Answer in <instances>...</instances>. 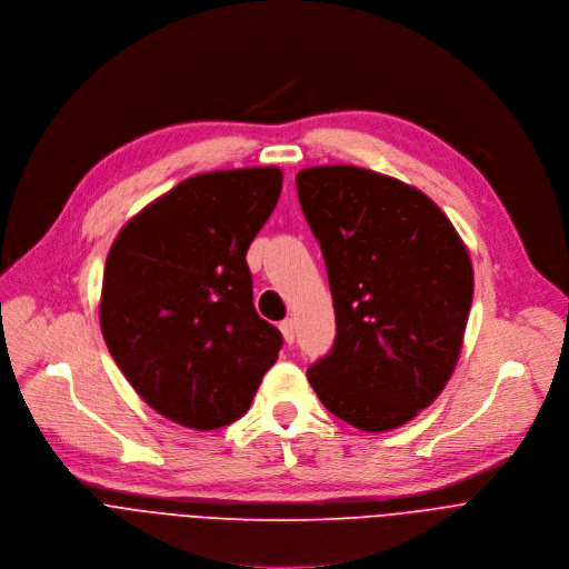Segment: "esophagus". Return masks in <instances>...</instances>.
<instances>
[{
	"instance_id": "34e87169",
	"label": "esophagus",
	"mask_w": 569,
	"mask_h": 569,
	"mask_svg": "<svg viewBox=\"0 0 569 569\" xmlns=\"http://www.w3.org/2000/svg\"><path fill=\"white\" fill-rule=\"evenodd\" d=\"M280 331H282L287 343L291 346L293 340H296V320H293V318H284V320L280 322Z\"/></svg>"
}]
</instances>
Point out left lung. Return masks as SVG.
Returning <instances> with one entry per match:
<instances>
[{
	"label": "left lung",
	"instance_id": "left-lung-1",
	"mask_svg": "<svg viewBox=\"0 0 569 569\" xmlns=\"http://www.w3.org/2000/svg\"><path fill=\"white\" fill-rule=\"evenodd\" d=\"M320 244L336 338L307 379L361 430H392L430 406L460 359L473 300L469 251L417 188L357 166L298 172Z\"/></svg>",
	"mask_w": 569,
	"mask_h": 569
}]
</instances>
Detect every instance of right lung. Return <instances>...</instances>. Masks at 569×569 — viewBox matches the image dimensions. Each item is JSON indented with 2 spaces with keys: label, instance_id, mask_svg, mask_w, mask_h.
<instances>
[{
  "label": "right lung",
  "instance_id": "right-lung-1",
  "mask_svg": "<svg viewBox=\"0 0 569 569\" xmlns=\"http://www.w3.org/2000/svg\"><path fill=\"white\" fill-rule=\"evenodd\" d=\"M280 190L278 168L194 174L132 217L109 249V355L148 406L186 428L240 419L282 348L253 307L247 264Z\"/></svg>",
  "mask_w": 569,
  "mask_h": 569
}]
</instances>
